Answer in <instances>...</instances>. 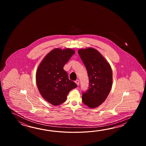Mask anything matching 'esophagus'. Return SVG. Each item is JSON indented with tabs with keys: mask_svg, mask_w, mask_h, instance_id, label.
Here are the masks:
<instances>
[{
	"mask_svg": "<svg viewBox=\"0 0 146 146\" xmlns=\"http://www.w3.org/2000/svg\"><path fill=\"white\" fill-rule=\"evenodd\" d=\"M75 82H76V84H77L78 86H79V80L78 79L75 81Z\"/></svg>",
	"mask_w": 146,
	"mask_h": 146,
	"instance_id": "obj_1",
	"label": "esophagus"
}]
</instances>
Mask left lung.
Returning <instances> with one entry per match:
<instances>
[{"instance_id":"obj_1","label":"left lung","mask_w":146,"mask_h":146,"mask_svg":"<svg viewBox=\"0 0 146 146\" xmlns=\"http://www.w3.org/2000/svg\"><path fill=\"white\" fill-rule=\"evenodd\" d=\"M78 54L86 68L89 80L88 89L82 92V101L90 108H95L103 103L110 92L112 69L102 55L93 48L79 50Z\"/></svg>"}]
</instances>
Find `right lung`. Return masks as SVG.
<instances>
[{"instance_id": "add662e5", "label": "right lung", "mask_w": 146, "mask_h": 146, "mask_svg": "<svg viewBox=\"0 0 146 146\" xmlns=\"http://www.w3.org/2000/svg\"><path fill=\"white\" fill-rule=\"evenodd\" d=\"M74 53L70 48L54 49L45 57L38 67L36 74L38 89L44 99L53 106L64 102L69 92L77 87L69 79L63 69Z\"/></svg>"}]
</instances>
